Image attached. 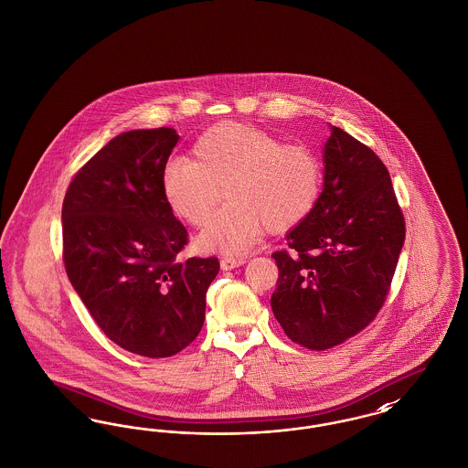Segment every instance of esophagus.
<instances>
[{
    "label": "esophagus",
    "mask_w": 468,
    "mask_h": 468,
    "mask_svg": "<svg viewBox=\"0 0 468 468\" xmlns=\"http://www.w3.org/2000/svg\"><path fill=\"white\" fill-rule=\"evenodd\" d=\"M244 263V256H223L221 258V268L223 270H233V268L242 267Z\"/></svg>",
    "instance_id": "esophagus-1"
}]
</instances>
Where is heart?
I'll return each mask as SVG.
<instances>
[{
    "label": "heart",
    "mask_w": 468,
    "mask_h": 468,
    "mask_svg": "<svg viewBox=\"0 0 468 468\" xmlns=\"http://www.w3.org/2000/svg\"><path fill=\"white\" fill-rule=\"evenodd\" d=\"M193 159L176 157L161 174L174 214L201 228L223 200L229 203L200 237L205 249L239 252L265 231L282 233L303 223L324 184L323 159L307 144L240 122H219L198 136Z\"/></svg>",
    "instance_id": "heart-1"
}]
</instances>
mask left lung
I'll return each mask as SVG.
<instances>
[{
  "instance_id": "obj_1",
  "label": "left lung",
  "mask_w": 468,
  "mask_h": 468,
  "mask_svg": "<svg viewBox=\"0 0 468 468\" xmlns=\"http://www.w3.org/2000/svg\"><path fill=\"white\" fill-rule=\"evenodd\" d=\"M286 239L288 249L271 254L279 279L270 302L284 334L324 351L365 330L389 294L405 240L403 212L380 157L332 128L321 198Z\"/></svg>"
}]
</instances>
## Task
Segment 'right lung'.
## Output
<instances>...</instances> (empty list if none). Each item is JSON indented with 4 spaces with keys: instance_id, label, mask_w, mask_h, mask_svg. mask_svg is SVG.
<instances>
[{
    "instance_id": "add662e5",
    "label": "right lung",
    "mask_w": 468,
    "mask_h": 468,
    "mask_svg": "<svg viewBox=\"0 0 468 468\" xmlns=\"http://www.w3.org/2000/svg\"><path fill=\"white\" fill-rule=\"evenodd\" d=\"M178 134L121 133L75 174L63 200V263L100 330L122 349L168 357L203 326L218 258L178 252L187 231L161 189Z\"/></svg>"
}]
</instances>
